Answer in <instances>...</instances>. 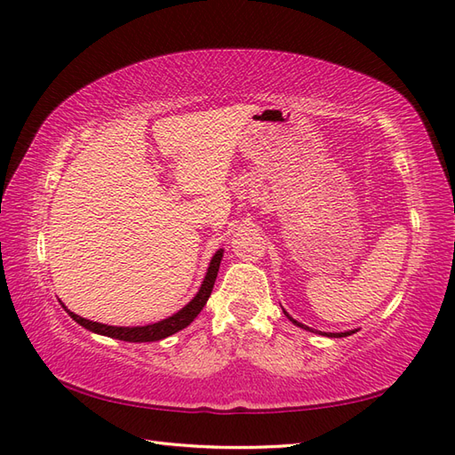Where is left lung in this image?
<instances>
[{
    "label": "left lung",
    "mask_w": 455,
    "mask_h": 455,
    "mask_svg": "<svg viewBox=\"0 0 455 455\" xmlns=\"http://www.w3.org/2000/svg\"><path fill=\"white\" fill-rule=\"evenodd\" d=\"M285 313V311H283ZM285 316H289L287 313H285ZM289 321H293L297 326H301V328H307V331H311V328H308V326H305V324H301V323H297L295 321V318H291V316H289ZM355 331H347V332H324V336H332V338H344V336H350V334H354Z\"/></svg>",
    "instance_id": "left-lung-1"
}]
</instances>
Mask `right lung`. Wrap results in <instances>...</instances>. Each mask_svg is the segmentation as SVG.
I'll list each match as a JSON object with an SVG mask.
<instances>
[{
    "mask_svg": "<svg viewBox=\"0 0 455 455\" xmlns=\"http://www.w3.org/2000/svg\"><path fill=\"white\" fill-rule=\"evenodd\" d=\"M220 259H222V250L212 256L209 269H207V275L203 279L199 293L191 299V301L181 308L180 313H176L170 318H164L160 323H154V324H147V326H109V324H101V323H93L88 321V318H82L80 315H74L72 311L66 313L70 315L76 323L80 326L88 328V331L95 332V334H103V336H109V338H117V340H124V342H154V340H162V338L176 334L181 328H186L189 323H193V318H196L201 308L205 307V303L209 301L211 291H212V285H215V279L219 274V266H220Z\"/></svg>",
    "mask_w": 455,
    "mask_h": 455,
    "instance_id": "1",
    "label": "right lung"
}]
</instances>
